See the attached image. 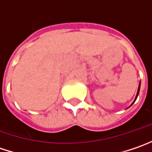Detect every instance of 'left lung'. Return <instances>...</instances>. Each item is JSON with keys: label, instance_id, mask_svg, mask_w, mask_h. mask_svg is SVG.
Returning a JSON list of instances; mask_svg holds the SVG:
<instances>
[{"label": "left lung", "instance_id": "8db88e82", "mask_svg": "<svg viewBox=\"0 0 152 152\" xmlns=\"http://www.w3.org/2000/svg\"><path fill=\"white\" fill-rule=\"evenodd\" d=\"M139 89H140V83H139V85H138V92H137V95H136V98H135V100H134V102L136 101V99H137V97H138V93H139Z\"/></svg>", "mask_w": 152, "mask_h": 152}]
</instances>
